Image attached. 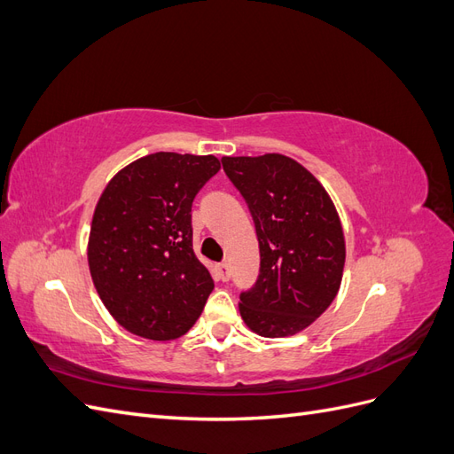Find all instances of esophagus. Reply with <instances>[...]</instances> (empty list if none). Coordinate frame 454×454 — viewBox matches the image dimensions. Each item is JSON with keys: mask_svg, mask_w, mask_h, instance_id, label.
<instances>
[{"mask_svg": "<svg viewBox=\"0 0 454 454\" xmlns=\"http://www.w3.org/2000/svg\"><path fill=\"white\" fill-rule=\"evenodd\" d=\"M217 278L222 282H227L231 278V269L227 263H219L217 265Z\"/></svg>", "mask_w": 454, "mask_h": 454, "instance_id": "obj_1", "label": "esophagus"}]
</instances>
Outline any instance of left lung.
<instances>
[{
	"instance_id": "1",
	"label": "left lung",
	"mask_w": 454,
	"mask_h": 454,
	"mask_svg": "<svg viewBox=\"0 0 454 454\" xmlns=\"http://www.w3.org/2000/svg\"><path fill=\"white\" fill-rule=\"evenodd\" d=\"M252 212L261 267L240 295L244 324L261 337H292L333 303L345 269V232L324 185L297 160L265 153L223 157Z\"/></svg>"
}]
</instances>
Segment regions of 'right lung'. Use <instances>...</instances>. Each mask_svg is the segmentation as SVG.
<instances>
[{"label":"right lung","mask_w":454,"mask_h":454,"mask_svg":"<svg viewBox=\"0 0 454 454\" xmlns=\"http://www.w3.org/2000/svg\"><path fill=\"white\" fill-rule=\"evenodd\" d=\"M219 168L214 155L159 151L121 168L96 202L90 277L132 335L172 340L200 316L214 280L193 252L191 204Z\"/></svg>","instance_id":"obj_1"}]
</instances>
